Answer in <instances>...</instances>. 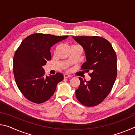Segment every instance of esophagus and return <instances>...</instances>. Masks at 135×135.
Returning <instances> with one entry per match:
<instances>
[{
    "label": "esophagus",
    "instance_id": "34e87169",
    "mask_svg": "<svg viewBox=\"0 0 135 135\" xmlns=\"http://www.w3.org/2000/svg\"><path fill=\"white\" fill-rule=\"evenodd\" d=\"M71 77V76H70V75H68V74H64V79H67V78H68V77Z\"/></svg>",
    "mask_w": 135,
    "mask_h": 135
}]
</instances>
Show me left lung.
<instances>
[{
	"mask_svg": "<svg viewBox=\"0 0 135 135\" xmlns=\"http://www.w3.org/2000/svg\"><path fill=\"white\" fill-rule=\"evenodd\" d=\"M85 51L86 62L81 70L89 72L90 80L81 77L76 90L77 100L83 105L99 104L110 93L117 74V55L110 43L99 36H73Z\"/></svg>",
	"mask_w": 135,
	"mask_h": 135,
	"instance_id": "1",
	"label": "left lung"
}]
</instances>
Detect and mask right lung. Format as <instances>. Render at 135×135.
Segmentation results:
<instances>
[{
  "label": "right lung",
  "mask_w": 135,
  "mask_h": 135,
  "mask_svg": "<svg viewBox=\"0 0 135 135\" xmlns=\"http://www.w3.org/2000/svg\"><path fill=\"white\" fill-rule=\"evenodd\" d=\"M68 37L35 33L22 40L13 59V71L18 89L24 97L36 104L43 103L54 95L59 82L63 80L60 73L45 76L43 66L51 59L52 46Z\"/></svg>",
  "instance_id": "right-lung-1"
}]
</instances>
